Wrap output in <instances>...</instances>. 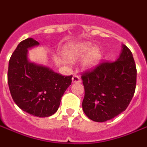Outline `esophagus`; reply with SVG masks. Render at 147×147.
<instances>
[{
    "label": "esophagus",
    "instance_id": "34e87169",
    "mask_svg": "<svg viewBox=\"0 0 147 147\" xmlns=\"http://www.w3.org/2000/svg\"><path fill=\"white\" fill-rule=\"evenodd\" d=\"M72 81L73 83H80L81 80H80V78L78 77V75L74 74V76H73V78H72Z\"/></svg>",
    "mask_w": 147,
    "mask_h": 147
}]
</instances>
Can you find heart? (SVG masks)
<instances>
[{
	"instance_id": "obj_1",
	"label": "heart",
	"mask_w": 147,
	"mask_h": 147,
	"mask_svg": "<svg viewBox=\"0 0 147 147\" xmlns=\"http://www.w3.org/2000/svg\"><path fill=\"white\" fill-rule=\"evenodd\" d=\"M91 48V44L83 43L80 44L79 46L69 49L66 52V56L70 59H80ZM101 59V52L100 49L98 47H93L88 52L87 56L84 58V63L85 67L88 68L95 67Z\"/></svg>"
}]
</instances>
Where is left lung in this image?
<instances>
[{"label":"left lung","instance_id":"left-lung-1","mask_svg":"<svg viewBox=\"0 0 147 147\" xmlns=\"http://www.w3.org/2000/svg\"><path fill=\"white\" fill-rule=\"evenodd\" d=\"M136 74L132 52L125 45L116 61L101 62L83 72L82 108L86 115L103 122L124 111L135 93Z\"/></svg>","mask_w":147,"mask_h":147}]
</instances>
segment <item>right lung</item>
Masks as SVG:
<instances>
[{
	"mask_svg": "<svg viewBox=\"0 0 147 147\" xmlns=\"http://www.w3.org/2000/svg\"><path fill=\"white\" fill-rule=\"evenodd\" d=\"M32 38L22 41L10 58L7 83L20 109L37 117H49L59 109L62 96L71 84L72 75L63 76L49 67L28 60V49L38 46Z\"/></svg>",
	"mask_w": 147,
	"mask_h": 147,
	"instance_id": "obj_1",
	"label": "right lung"
}]
</instances>
